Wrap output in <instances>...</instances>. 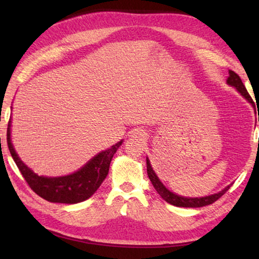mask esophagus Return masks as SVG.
I'll return each instance as SVG.
<instances>
[{"label": "esophagus", "mask_w": 259, "mask_h": 259, "mask_svg": "<svg viewBox=\"0 0 259 259\" xmlns=\"http://www.w3.org/2000/svg\"><path fill=\"white\" fill-rule=\"evenodd\" d=\"M131 137H133V138L144 139V138H145V134H144V133H140V131H134V133L131 134Z\"/></svg>", "instance_id": "esophagus-1"}]
</instances>
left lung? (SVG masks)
I'll return each mask as SVG.
<instances>
[{"label": "left lung", "mask_w": 259, "mask_h": 259, "mask_svg": "<svg viewBox=\"0 0 259 259\" xmlns=\"http://www.w3.org/2000/svg\"><path fill=\"white\" fill-rule=\"evenodd\" d=\"M229 74H230V76L227 77V81H226L227 84L231 87H234L235 89L241 94V96H242L244 99H247L248 103H250L252 107H255V103H253V100L250 97V95L248 94V91H247V89H245V87L243 85L242 81H241L240 76L233 71H229ZM258 121H259V115H258ZM146 165H147L148 178H150L152 185L154 186L156 192L159 193V195L164 201H166V202L172 204V205H176V207L200 208V207H204V205L211 204L214 202V201H217L219 198H221L222 195H224L225 193L229 191V188L232 185L231 184V185L226 186L224 190H222L221 192L214 193V194L208 195V196H202V198H186V196L175 194L174 192L169 191L168 188H166L163 184L161 183L159 177L156 176L155 171L153 170L150 159H148V157H146Z\"/></svg>", "instance_id": "left-lung-1"}]
</instances>
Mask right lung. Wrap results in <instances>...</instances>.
<instances>
[{
  "label": "right lung",
  "instance_id": "right-lung-1",
  "mask_svg": "<svg viewBox=\"0 0 259 259\" xmlns=\"http://www.w3.org/2000/svg\"><path fill=\"white\" fill-rule=\"evenodd\" d=\"M7 142L12 159L16 162L21 175L38 196L49 202L74 204L89 199L102 185L108 175L112 157L117 148L122 145L123 140L108 150L98 153L77 171L60 177L38 176L20 160L11 143V120H9L8 123Z\"/></svg>",
  "mask_w": 259,
  "mask_h": 259
}]
</instances>
